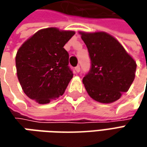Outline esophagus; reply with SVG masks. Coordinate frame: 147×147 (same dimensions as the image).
<instances>
[{
  "instance_id": "1",
  "label": "esophagus",
  "mask_w": 147,
  "mask_h": 147,
  "mask_svg": "<svg viewBox=\"0 0 147 147\" xmlns=\"http://www.w3.org/2000/svg\"><path fill=\"white\" fill-rule=\"evenodd\" d=\"M75 70H76L77 73H79L80 72V66L79 65H78L77 67H75Z\"/></svg>"
}]
</instances>
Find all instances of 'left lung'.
Instances as JSON below:
<instances>
[{"label": "left lung", "instance_id": "left-lung-1", "mask_svg": "<svg viewBox=\"0 0 147 147\" xmlns=\"http://www.w3.org/2000/svg\"><path fill=\"white\" fill-rule=\"evenodd\" d=\"M88 47L92 68L82 82L88 95L100 103L115 102L128 91L137 64L120 42L107 32H79Z\"/></svg>", "mask_w": 147, "mask_h": 147}]
</instances>
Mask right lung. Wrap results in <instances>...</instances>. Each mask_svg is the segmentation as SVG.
<instances>
[{"label":"right lung","instance_id":"add662e5","mask_svg":"<svg viewBox=\"0 0 147 147\" xmlns=\"http://www.w3.org/2000/svg\"><path fill=\"white\" fill-rule=\"evenodd\" d=\"M75 32L43 28L22 44L15 57L17 77L24 92L38 104H47L65 92L73 78L64 48Z\"/></svg>","mask_w":147,"mask_h":147}]
</instances>
